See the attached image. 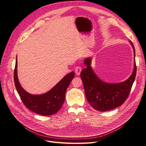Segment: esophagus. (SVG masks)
<instances>
[{
  "label": "esophagus",
  "instance_id": "esophagus-1",
  "mask_svg": "<svg viewBox=\"0 0 146 146\" xmlns=\"http://www.w3.org/2000/svg\"><path fill=\"white\" fill-rule=\"evenodd\" d=\"M81 70H82V68H81L80 66H76V67L75 68V74H76L77 75H80Z\"/></svg>",
  "mask_w": 146,
  "mask_h": 146
}]
</instances>
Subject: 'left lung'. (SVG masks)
Segmentation results:
<instances>
[{
    "instance_id": "8db88e82",
    "label": "left lung",
    "mask_w": 146,
    "mask_h": 146,
    "mask_svg": "<svg viewBox=\"0 0 146 146\" xmlns=\"http://www.w3.org/2000/svg\"><path fill=\"white\" fill-rule=\"evenodd\" d=\"M134 49L133 43L130 41ZM91 58L84 60L87 68L81 72L86 98L93 108L99 111L113 110L122 105L129 96L136 75V64L134 71L126 81L116 84H109L101 81L93 71L91 66Z\"/></svg>"
}]
</instances>
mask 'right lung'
Returning <instances> with one entry per match:
<instances>
[{"mask_svg": "<svg viewBox=\"0 0 146 146\" xmlns=\"http://www.w3.org/2000/svg\"><path fill=\"white\" fill-rule=\"evenodd\" d=\"M17 58V57H16ZM74 72L66 75L50 91L42 95H32L21 87L17 75V59L14 70V82L19 95L26 107L42 115L56 114L61 108L65 101V92L72 79Z\"/></svg>", "mask_w": 146, "mask_h": 146, "instance_id": "add662e5", "label": "right lung"}]
</instances>
